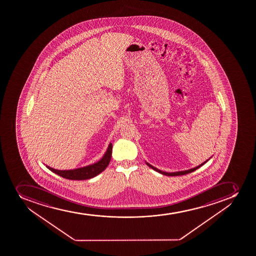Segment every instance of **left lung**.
Returning a JSON list of instances; mask_svg holds the SVG:
<instances>
[{"label": "left lung", "instance_id": "1", "mask_svg": "<svg viewBox=\"0 0 256 256\" xmlns=\"http://www.w3.org/2000/svg\"><path fill=\"white\" fill-rule=\"evenodd\" d=\"M208 160H206L205 162H202V164H201L198 165V166H197V167L192 168H190V170H184V171H178V172H164V171H161L160 170H158L157 168L154 167L152 165L150 164H148V162H146V164L148 166V167L151 168H152V170H155V171H157V172H160V174H162L166 175V176H180V175H184V174H190V172H194V171H195V170H198V168L201 167L202 165L204 164L205 162H208Z\"/></svg>", "mask_w": 256, "mask_h": 256}]
</instances>
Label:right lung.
Segmentation results:
<instances>
[{
  "label": "right lung",
  "mask_w": 256,
  "mask_h": 256,
  "mask_svg": "<svg viewBox=\"0 0 256 256\" xmlns=\"http://www.w3.org/2000/svg\"><path fill=\"white\" fill-rule=\"evenodd\" d=\"M112 150V144L110 142L106 152L104 154L101 160L98 162H94L92 164L88 165L85 167L70 170H55L54 168L49 167L48 165H46V168L51 170L52 172H55L56 174L59 175L64 178H68V180H89V178H94L99 174H101L108 167V165L109 164L110 160H111Z\"/></svg>",
  "instance_id": "right-lung-1"
}]
</instances>
